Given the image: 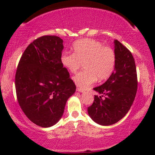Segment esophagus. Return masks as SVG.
<instances>
[{"instance_id":"1","label":"esophagus","mask_w":155,"mask_h":155,"mask_svg":"<svg viewBox=\"0 0 155 155\" xmlns=\"http://www.w3.org/2000/svg\"><path fill=\"white\" fill-rule=\"evenodd\" d=\"M76 90H77L78 92H84V90H83V89H81V88H80V87H77V89H76Z\"/></svg>"}]
</instances>
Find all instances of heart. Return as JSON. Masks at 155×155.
Here are the masks:
<instances>
[{
	"mask_svg": "<svg viewBox=\"0 0 155 155\" xmlns=\"http://www.w3.org/2000/svg\"><path fill=\"white\" fill-rule=\"evenodd\" d=\"M73 54L63 52L61 56L63 66L70 73H77L83 64L84 71L73 77L78 87L86 89L98 78L102 81L109 78L115 69L116 56L114 50L102 42L92 39L77 41Z\"/></svg>",
	"mask_w": 155,
	"mask_h": 155,
	"instance_id": "heart-1",
	"label": "heart"
}]
</instances>
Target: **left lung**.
Here are the masks:
<instances>
[{
  "label": "left lung",
  "instance_id": "1",
  "mask_svg": "<svg viewBox=\"0 0 155 155\" xmlns=\"http://www.w3.org/2000/svg\"><path fill=\"white\" fill-rule=\"evenodd\" d=\"M116 67L109 79L94 90L104 99L94 95V102L87 108L88 114L102 126L114 124L124 118L136 95L137 78L132 54L118 40L114 41Z\"/></svg>",
  "mask_w": 155,
  "mask_h": 155
}]
</instances>
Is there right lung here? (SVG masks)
Masks as SVG:
<instances>
[{
    "mask_svg": "<svg viewBox=\"0 0 155 155\" xmlns=\"http://www.w3.org/2000/svg\"><path fill=\"white\" fill-rule=\"evenodd\" d=\"M63 39L57 36L37 38L19 61L15 90L20 107L37 126L47 128L60 120L76 86L61 61Z\"/></svg>",
    "mask_w": 155,
    "mask_h": 155,
    "instance_id": "obj_1",
    "label": "right lung"
}]
</instances>
